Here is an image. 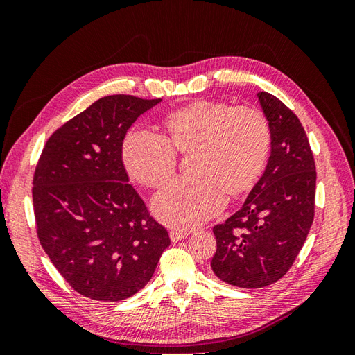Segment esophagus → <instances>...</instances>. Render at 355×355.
Here are the masks:
<instances>
[{"instance_id": "obj_1", "label": "esophagus", "mask_w": 355, "mask_h": 355, "mask_svg": "<svg viewBox=\"0 0 355 355\" xmlns=\"http://www.w3.org/2000/svg\"><path fill=\"white\" fill-rule=\"evenodd\" d=\"M188 235H189V232H188V231L171 230V231H170V240L173 241V243H176V241H179V240H182V239H187Z\"/></svg>"}]
</instances>
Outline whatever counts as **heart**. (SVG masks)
I'll list each match as a JSON object with an SVG mask.
<instances>
[{
	"mask_svg": "<svg viewBox=\"0 0 355 355\" xmlns=\"http://www.w3.org/2000/svg\"><path fill=\"white\" fill-rule=\"evenodd\" d=\"M163 125L168 141L142 128L128 133L123 163L139 184L159 189L175 175L176 153L194 154V176L175 180L153 202L155 216L175 228H196L216 216L227 194L252 191L270 158L271 125L253 106L198 99L168 112Z\"/></svg>",
	"mask_w": 355,
	"mask_h": 355,
	"instance_id": "obj_1",
	"label": "heart"
}]
</instances>
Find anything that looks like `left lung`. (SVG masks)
I'll return each instance as SVG.
<instances>
[{"instance_id":"obj_1","label":"left lung","mask_w":355,"mask_h":355,"mask_svg":"<svg viewBox=\"0 0 355 355\" xmlns=\"http://www.w3.org/2000/svg\"><path fill=\"white\" fill-rule=\"evenodd\" d=\"M271 125V155L243 207L213 228L211 270L222 282L259 288L290 270L315 209V163L299 118L275 96L257 93Z\"/></svg>"}]
</instances>
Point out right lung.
Segmentation results:
<instances>
[{
    "label": "right lung",
    "mask_w": 355,
    "mask_h": 355,
    "mask_svg": "<svg viewBox=\"0 0 355 355\" xmlns=\"http://www.w3.org/2000/svg\"><path fill=\"white\" fill-rule=\"evenodd\" d=\"M159 102L105 96L59 127L38 159L32 201L40 243L85 297L116 302L133 296L170 245L123 164L127 130Z\"/></svg>",
    "instance_id": "obj_1"
}]
</instances>
